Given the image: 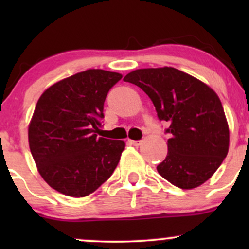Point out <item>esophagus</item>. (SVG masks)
Here are the masks:
<instances>
[{
    "label": "esophagus",
    "instance_id": "obj_1",
    "mask_svg": "<svg viewBox=\"0 0 249 249\" xmlns=\"http://www.w3.org/2000/svg\"><path fill=\"white\" fill-rule=\"evenodd\" d=\"M128 142H130L131 145H133V146H139V145H141V141H132V139H130V141H128Z\"/></svg>",
    "mask_w": 249,
    "mask_h": 249
}]
</instances>
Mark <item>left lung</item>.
Instances as JSON below:
<instances>
[{"label": "left lung", "mask_w": 249, "mask_h": 249, "mask_svg": "<svg viewBox=\"0 0 249 249\" xmlns=\"http://www.w3.org/2000/svg\"><path fill=\"white\" fill-rule=\"evenodd\" d=\"M124 81L141 88L152 101L159 121L168 124V152L157 166L159 174L182 190L204 184L224 161L230 145L218 95L174 68L134 70Z\"/></svg>", "instance_id": "obj_1"}]
</instances>
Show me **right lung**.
Returning a JSON list of instances; mask_svg holds the SVG:
<instances>
[{"mask_svg":"<svg viewBox=\"0 0 249 249\" xmlns=\"http://www.w3.org/2000/svg\"><path fill=\"white\" fill-rule=\"evenodd\" d=\"M122 75L90 69L43 92L29 125V146L42 178L75 198L95 192L113 173L123 141L97 137L104 102Z\"/></svg>","mask_w":249,"mask_h":249,"instance_id":"right-lung-1","label":"right lung"}]
</instances>
